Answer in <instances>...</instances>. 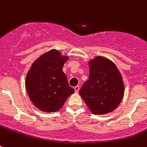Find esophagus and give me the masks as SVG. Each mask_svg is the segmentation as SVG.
I'll return each instance as SVG.
<instances>
[{"instance_id":"1","label":"esophagus","mask_w":147,"mask_h":147,"mask_svg":"<svg viewBox=\"0 0 147 147\" xmlns=\"http://www.w3.org/2000/svg\"><path fill=\"white\" fill-rule=\"evenodd\" d=\"M74 89H75V92H76V93H78V91H79V86L77 85V86H76V87L74 88Z\"/></svg>"}]
</instances>
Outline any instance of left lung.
<instances>
[{
    "instance_id": "8db88e82",
    "label": "left lung",
    "mask_w": 147,
    "mask_h": 147,
    "mask_svg": "<svg viewBox=\"0 0 147 147\" xmlns=\"http://www.w3.org/2000/svg\"><path fill=\"white\" fill-rule=\"evenodd\" d=\"M88 64L89 77L79 91L81 97L94 114L114 111L124 94L121 72L111 60L103 56H96Z\"/></svg>"
}]
</instances>
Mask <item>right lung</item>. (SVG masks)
I'll return each instance as SVG.
<instances>
[{
    "label": "right lung",
    "mask_w": 147,
    "mask_h": 147,
    "mask_svg": "<svg viewBox=\"0 0 147 147\" xmlns=\"http://www.w3.org/2000/svg\"><path fill=\"white\" fill-rule=\"evenodd\" d=\"M69 59L57 49H51L36 59L29 69L25 82L26 92L33 105L40 111H57L75 92L62 71Z\"/></svg>",
    "instance_id": "obj_1"
}]
</instances>
